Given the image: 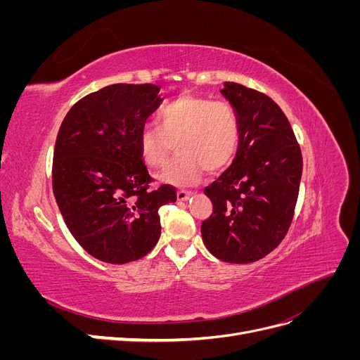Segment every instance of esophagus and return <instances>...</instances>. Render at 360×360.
Returning a JSON list of instances; mask_svg holds the SVG:
<instances>
[{
	"label": "esophagus",
	"instance_id": "esophagus-1",
	"mask_svg": "<svg viewBox=\"0 0 360 360\" xmlns=\"http://www.w3.org/2000/svg\"><path fill=\"white\" fill-rule=\"evenodd\" d=\"M192 197V192L188 191H179L177 192V200L179 201H188Z\"/></svg>",
	"mask_w": 360,
	"mask_h": 360
}]
</instances>
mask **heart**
<instances>
[{"label":"heart","instance_id":"b5f03b06","mask_svg":"<svg viewBox=\"0 0 360 360\" xmlns=\"http://www.w3.org/2000/svg\"><path fill=\"white\" fill-rule=\"evenodd\" d=\"M159 127L147 126L138 136V155L147 168L165 163L176 141L177 156L159 176L172 186H191L209 169L219 172L230 165L240 146V120L234 108L209 97L181 94L159 115Z\"/></svg>","mask_w":360,"mask_h":360}]
</instances>
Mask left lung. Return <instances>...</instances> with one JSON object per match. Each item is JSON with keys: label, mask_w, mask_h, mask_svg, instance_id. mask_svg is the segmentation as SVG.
I'll list each match as a JSON object with an SVG mask.
<instances>
[{"label": "left lung", "mask_w": 360, "mask_h": 360, "mask_svg": "<svg viewBox=\"0 0 360 360\" xmlns=\"http://www.w3.org/2000/svg\"><path fill=\"white\" fill-rule=\"evenodd\" d=\"M222 96L240 120L233 163L204 193L213 213L201 225L202 242L225 263H254L285 237L296 209L302 151L288 118L269 96L224 82Z\"/></svg>", "instance_id": "8db88e82"}]
</instances>
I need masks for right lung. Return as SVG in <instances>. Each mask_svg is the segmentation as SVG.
<instances>
[{
    "label": "right lung",
    "instance_id": "obj_1",
    "mask_svg": "<svg viewBox=\"0 0 360 360\" xmlns=\"http://www.w3.org/2000/svg\"><path fill=\"white\" fill-rule=\"evenodd\" d=\"M153 84H112L85 96L64 117L52 162V189L69 231L91 257L126 264L160 237L159 209L176 189L153 181L138 136L162 99Z\"/></svg>",
    "mask_w": 360,
    "mask_h": 360
}]
</instances>
